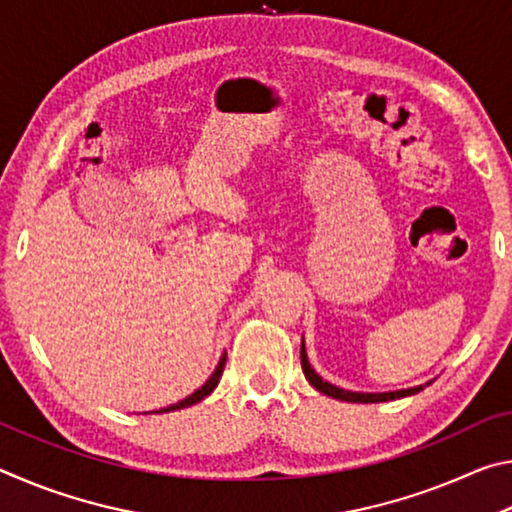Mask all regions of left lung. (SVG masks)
Listing matches in <instances>:
<instances>
[{
	"mask_svg": "<svg viewBox=\"0 0 512 512\" xmlns=\"http://www.w3.org/2000/svg\"><path fill=\"white\" fill-rule=\"evenodd\" d=\"M300 363H302V372L309 379V384L316 388V391L325 393L329 397H336V400L343 402H361V404H372V402H388V400H397V397H406V395H415L420 393L424 386H415V388H406V391H393V393H352V391H343V388L329 384V381L320 379L314 368L309 366L307 354H305V345L300 348Z\"/></svg>",
	"mask_w": 512,
	"mask_h": 512,
	"instance_id": "8db88e82",
	"label": "left lung"
}]
</instances>
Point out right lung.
Masks as SVG:
<instances>
[{
  "label": "right lung",
  "instance_id": "1",
  "mask_svg": "<svg viewBox=\"0 0 512 512\" xmlns=\"http://www.w3.org/2000/svg\"><path fill=\"white\" fill-rule=\"evenodd\" d=\"M223 366H225V354H223V359L219 361V366H216V370L212 372V377L205 381V384L198 388L196 393H192L189 397H185V400H180L178 404H171V406H167V409H160V413H167V411H178V409H185V406H192V404H196V402H201L203 397H207L210 395L214 388H216V384H219V379H221V375H223Z\"/></svg>",
  "mask_w": 512,
  "mask_h": 512
}]
</instances>
